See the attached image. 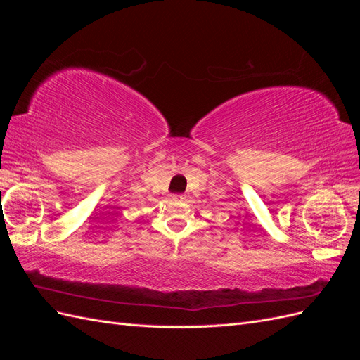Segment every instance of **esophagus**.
<instances>
[{
	"mask_svg": "<svg viewBox=\"0 0 360 360\" xmlns=\"http://www.w3.org/2000/svg\"><path fill=\"white\" fill-rule=\"evenodd\" d=\"M172 198H176V200H183L184 197H183V195H174V197Z\"/></svg>",
	"mask_w": 360,
	"mask_h": 360,
	"instance_id": "1",
	"label": "esophagus"
}]
</instances>
